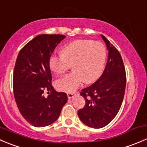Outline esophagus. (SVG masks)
<instances>
[{
    "label": "esophagus",
    "mask_w": 147,
    "mask_h": 147,
    "mask_svg": "<svg viewBox=\"0 0 147 147\" xmlns=\"http://www.w3.org/2000/svg\"><path fill=\"white\" fill-rule=\"evenodd\" d=\"M75 95V93H67L68 98H72Z\"/></svg>",
    "instance_id": "34e87169"
}]
</instances>
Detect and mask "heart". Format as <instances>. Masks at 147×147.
Returning a JSON list of instances; mask_svg holds the SVG:
<instances>
[{"label": "heart", "instance_id": "b5f03b06", "mask_svg": "<svg viewBox=\"0 0 147 147\" xmlns=\"http://www.w3.org/2000/svg\"><path fill=\"white\" fill-rule=\"evenodd\" d=\"M106 57V48L100 42L79 39L67 44L62 48V54L49 58V67L56 75L64 74L73 65V72L57 80L56 87L71 93L84 81L94 82L103 71Z\"/></svg>", "mask_w": 147, "mask_h": 147}]
</instances>
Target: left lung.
I'll use <instances>...</instances> for the list:
<instances>
[{"label":"left lung","instance_id":"obj_1","mask_svg":"<svg viewBox=\"0 0 147 147\" xmlns=\"http://www.w3.org/2000/svg\"><path fill=\"white\" fill-rule=\"evenodd\" d=\"M108 51L106 66L99 79L82 90L85 105L78 112L81 121L89 127L107 126L119 111L126 89V76L121 56L116 48L101 35Z\"/></svg>","mask_w":147,"mask_h":147}]
</instances>
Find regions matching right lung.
<instances>
[{
	"label": "right lung",
	"mask_w": 147,
	"mask_h": 147,
	"mask_svg": "<svg viewBox=\"0 0 147 147\" xmlns=\"http://www.w3.org/2000/svg\"><path fill=\"white\" fill-rule=\"evenodd\" d=\"M65 38L60 34H41L27 43L17 57L13 78L14 98L23 117L35 127L56 121L67 102L65 92L54 90L49 65L51 55ZM45 91L50 93L47 97Z\"/></svg>",
	"instance_id": "right-lung-1"
}]
</instances>
